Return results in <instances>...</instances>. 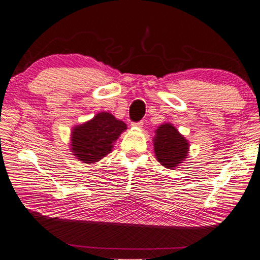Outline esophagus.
<instances>
[{"label": "esophagus", "instance_id": "esophagus-1", "mask_svg": "<svg viewBox=\"0 0 260 260\" xmlns=\"http://www.w3.org/2000/svg\"><path fill=\"white\" fill-rule=\"evenodd\" d=\"M143 125H144V121H143V120L136 121V123H132V126L137 127V128H141V127H143Z\"/></svg>", "mask_w": 260, "mask_h": 260}]
</instances>
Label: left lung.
Returning <instances> with one entry per match:
<instances>
[{
  "instance_id": "left-lung-1",
  "label": "left lung",
  "mask_w": 260,
  "mask_h": 260,
  "mask_svg": "<svg viewBox=\"0 0 260 260\" xmlns=\"http://www.w3.org/2000/svg\"><path fill=\"white\" fill-rule=\"evenodd\" d=\"M154 151L157 161L163 167L174 169L187 156L189 143L171 124H163L156 129Z\"/></svg>"
}]
</instances>
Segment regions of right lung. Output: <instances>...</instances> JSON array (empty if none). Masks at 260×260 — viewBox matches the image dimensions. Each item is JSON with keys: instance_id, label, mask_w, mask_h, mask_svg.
<instances>
[{"instance_id": "1", "label": "right lung", "mask_w": 260, "mask_h": 260, "mask_svg": "<svg viewBox=\"0 0 260 260\" xmlns=\"http://www.w3.org/2000/svg\"><path fill=\"white\" fill-rule=\"evenodd\" d=\"M125 129L124 121L109 113H99L91 120L75 127L71 150L81 162L95 163L110 153L113 143Z\"/></svg>"}]
</instances>
